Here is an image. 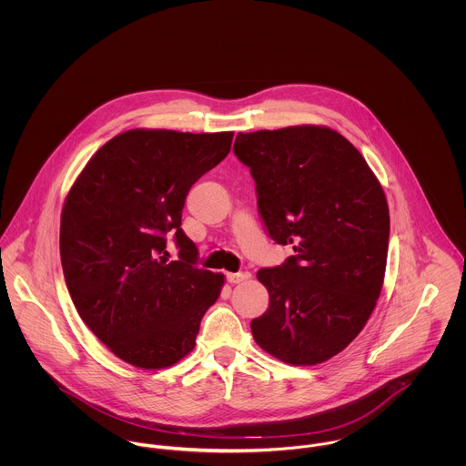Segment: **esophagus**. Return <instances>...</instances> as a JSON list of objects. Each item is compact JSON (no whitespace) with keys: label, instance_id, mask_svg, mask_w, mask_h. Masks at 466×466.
<instances>
[{"label":"esophagus","instance_id":"esophagus-1","mask_svg":"<svg viewBox=\"0 0 466 466\" xmlns=\"http://www.w3.org/2000/svg\"><path fill=\"white\" fill-rule=\"evenodd\" d=\"M249 278H251L249 272H228V274H226V279H228L229 283H240V281H246V279H249Z\"/></svg>","mask_w":466,"mask_h":466}]
</instances>
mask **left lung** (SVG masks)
<instances>
[{
  "label": "left lung",
  "mask_w": 466,
  "mask_h": 466,
  "mask_svg": "<svg viewBox=\"0 0 466 466\" xmlns=\"http://www.w3.org/2000/svg\"><path fill=\"white\" fill-rule=\"evenodd\" d=\"M268 237L292 244L285 264L260 268L268 309L251 321L257 344L292 364H321L368 323L382 290L390 208L362 154L323 126L238 133Z\"/></svg>",
  "instance_id": "left-lung-1"
}]
</instances>
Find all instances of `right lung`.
Wrapping results in <instances>:
<instances>
[{
  "instance_id": "add662e5",
  "label": "right lung",
  "mask_w": 466,
  "mask_h": 466,
  "mask_svg": "<svg viewBox=\"0 0 466 466\" xmlns=\"http://www.w3.org/2000/svg\"><path fill=\"white\" fill-rule=\"evenodd\" d=\"M231 141L233 133L131 129L102 145L67 192L59 244L69 296L87 329L136 368L187 357L220 296L224 274L196 267L181 213ZM168 232L179 261L167 260Z\"/></svg>"
}]
</instances>
